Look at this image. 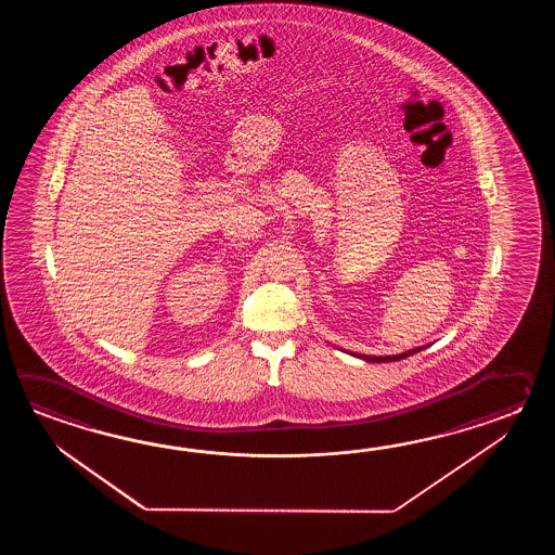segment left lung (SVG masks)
<instances>
[{"mask_svg":"<svg viewBox=\"0 0 555 555\" xmlns=\"http://www.w3.org/2000/svg\"><path fill=\"white\" fill-rule=\"evenodd\" d=\"M421 349H423V347L413 349V351H406V353L392 354V357H371V354H357V357H361V359H365V361H373V363H389V361H401L404 357H411L413 353H418Z\"/></svg>","mask_w":555,"mask_h":555,"instance_id":"obj_1","label":"left lung"}]
</instances>
